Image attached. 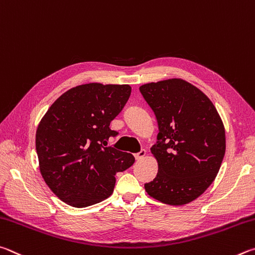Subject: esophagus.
<instances>
[{
    "label": "esophagus",
    "mask_w": 255,
    "mask_h": 255,
    "mask_svg": "<svg viewBox=\"0 0 255 255\" xmlns=\"http://www.w3.org/2000/svg\"><path fill=\"white\" fill-rule=\"evenodd\" d=\"M145 155H146V151L145 150H141L140 152H137V153L134 154V157H135L136 160H141V159H143Z\"/></svg>",
    "instance_id": "obj_1"
}]
</instances>
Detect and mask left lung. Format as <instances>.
Returning a JSON list of instances; mask_svg holds the SVG:
<instances>
[{"label":"left lung","mask_w":255,"mask_h":255,"mask_svg":"<svg viewBox=\"0 0 255 255\" xmlns=\"http://www.w3.org/2000/svg\"><path fill=\"white\" fill-rule=\"evenodd\" d=\"M154 112L159 133L151 148L158 162L153 181L144 185L163 204H188L215 180L225 154V128L212 101L180 78L140 87Z\"/></svg>","instance_id":"1"}]
</instances>
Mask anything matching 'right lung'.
I'll return each mask as SVG.
<instances>
[{
  "label": "right lung",
  "instance_id": "add662e5",
  "mask_svg": "<svg viewBox=\"0 0 255 255\" xmlns=\"http://www.w3.org/2000/svg\"><path fill=\"white\" fill-rule=\"evenodd\" d=\"M130 95V85H79L58 97L40 121V172L64 203L77 208L101 203L113 193L116 173L134 163L131 153L106 146L118 134L110 124Z\"/></svg>",
  "mask_w": 255,
  "mask_h": 255
}]
</instances>
